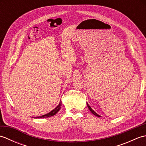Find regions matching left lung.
<instances>
[{
	"label": "left lung",
	"mask_w": 146,
	"mask_h": 146,
	"mask_svg": "<svg viewBox=\"0 0 146 146\" xmlns=\"http://www.w3.org/2000/svg\"><path fill=\"white\" fill-rule=\"evenodd\" d=\"M86 105H87V107H88V108H89V110H90V111H91V112L94 114V115H95V116H97V117H100V115H98L97 113L95 112V111L92 109V108L90 107V105L88 104V103H86Z\"/></svg>",
	"instance_id": "8db88e82"
}]
</instances>
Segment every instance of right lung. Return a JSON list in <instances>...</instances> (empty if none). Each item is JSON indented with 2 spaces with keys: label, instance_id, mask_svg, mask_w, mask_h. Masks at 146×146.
<instances>
[{
  "label": "right lung",
  "instance_id": "add662e5",
  "mask_svg": "<svg viewBox=\"0 0 146 146\" xmlns=\"http://www.w3.org/2000/svg\"><path fill=\"white\" fill-rule=\"evenodd\" d=\"M61 102H60V104L58 105V106L56 107L54 109L52 110V111H51L50 112L48 113L47 114H45V115H43L42 116H40V117H35V118H46V117H51V116H53L54 115L56 114V113L58 111L60 110L61 108Z\"/></svg>",
  "mask_w": 146,
  "mask_h": 146
}]
</instances>
